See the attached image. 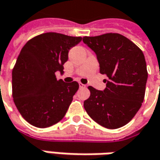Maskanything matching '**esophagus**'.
<instances>
[{"label":"esophagus","mask_w":160,"mask_h":160,"mask_svg":"<svg viewBox=\"0 0 160 160\" xmlns=\"http://www.w3.org/2000/svg\"><path fill=\"white\" fill-rule=\"evenodd\" d=\"M79 86H80V88H85V87H86L84 84H82V83H80V82H79Z\"/></svg>","instance_id":"1"}]
</instances>
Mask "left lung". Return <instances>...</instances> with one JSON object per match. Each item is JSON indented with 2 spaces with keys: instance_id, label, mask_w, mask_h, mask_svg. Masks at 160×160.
Listing matches in <instances>:
<instances>
[{
  "instance_id": "1",
  "label": "left lung",
  "mask_w": 160,
  "mask_h": 160,
  "mask_svg": "<svg viewBox=\"0 0 160 160\" xmlns=\"http://www.w3.org/2000/svg\"><path fill=\"white\" fill-rule=\"evenodd\" d=\"M96 53L106 88L88 87L90 97L84 101L86 112L97 123L110 129L128 124L144 99L148 72L142 51L125 36L105 33L83 37Z\"/></svg>"
}]
</instances>
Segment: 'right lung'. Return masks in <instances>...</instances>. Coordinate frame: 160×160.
<instances>
[{"label":"right lung","instance_id":"add662e5","mask_svg":"<svg viewBox=\"0 0 160 160\" xmlns=\"http://www.w3.org/2000/svg\"><path fill=\"white\" fill-rule=\"evenodd\" d=\"M81 37L46 32L26 42L12 72V95L22 117L36 128H45L64 117L79 89L76 81L57 80L63 73L68 53Z\"/></svg>","mask_w":160,"mask_h":160}]
</instances>
